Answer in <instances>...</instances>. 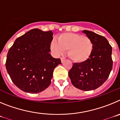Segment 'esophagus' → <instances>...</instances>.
<instances>
[{
	"instance_id": "esophagus-1",
	"label": "esophagus",
	"mask_w": 120,
	"mask_h": 120,
	"mask_svg": "<svg viewBox=\"0 0 120 120\" xmlns=\"http://www.w3.org/2000/svg\"><path fill=\"white\" fill-rule=\"evenodd\" d=\"M61 62H63L64 61H65V58H61Z\"/></svg>"
}]
</instances>
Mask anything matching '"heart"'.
Wrapping results in <instances>:
<instances>
[{"label": "heart", "instance_id": "b5f03b06", "mask_svg": "<svg viewBox=\"0 0 120 120\" xmlns=\"http://www.w3.org/2000/svg\"><path fill=\"white\" fill-rule=\"evenodd\" d=\"M51 50L56 55H61L65 50L73 62L82 63L90 59L94 49L93 41L88 37L73 32L61 34L58 41H51Z\"/></svg>", "mask_w": 120, "mask_h": 120}]
</instances>
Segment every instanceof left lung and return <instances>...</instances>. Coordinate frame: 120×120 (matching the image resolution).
<instances>
[{
    "label": "left lung",
    "instance_id": "obj_1",
    "mask_svg": "<svg viewBox=\"0 0 120 120\" xmlns=\"http://www.w3.org/2000/svg\"><path fill=\"white\" fill-rule=\"evenodd\" d=\"M82 32L93 41V53L85 62L73 64L68 76L74 86L91 91L102 85L109 76L113 65L112 47L105 37L90 30Z\"/></svg>",
    "mask_w": 120,
    "mask_h": 120
}]
</instances>
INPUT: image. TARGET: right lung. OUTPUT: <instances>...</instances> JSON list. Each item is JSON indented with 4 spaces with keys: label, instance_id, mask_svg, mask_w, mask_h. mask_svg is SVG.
<instances>
[{
    "label": "right lung",
    "instance_id": "add662e5",
    "mask_svg": "<svg viewBox=\"0 0 120 120\" xmlns=\"http://www.w3.org/2000/svg\"><path fill=\"white\" fill-rule=\"evenodd\" d=\"M52 30L34 29L19 37L8 51L6 68L12 82L31 94L38 93L51 83L54 69L61 59L49 53Z\"/></svg>",
    "mask_w": 120,
    "mask_h": 120
}]
</instances>
